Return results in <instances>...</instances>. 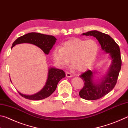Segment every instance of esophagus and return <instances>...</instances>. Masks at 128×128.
Segmentation results:
<instances>
[{
  "mask_svg": "<svg viewBox=\"0 0 128 128\" xmlns=\"http://www.w3.org/2000/svg\"><path fill=\"white\" fill-rule=\"evenodd\" d=\"M66 77H71L73 76V75L72 74H70V73H69L68 72H66Z\"/></svg>",
  "mask_w": 128,
  "mask_h": 128,
  "instance_id": "1",
  "label": "esophagus"
}]
</instances>
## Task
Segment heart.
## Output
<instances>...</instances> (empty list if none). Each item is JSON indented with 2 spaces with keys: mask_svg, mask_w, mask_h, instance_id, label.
<instances>
[{
  "mask_svg": "<svg viewBox=\"0 0 128 128\" xmlns=\"http://www.w3.org/2000/svg\"><path fill=\"white\" fill-rule=\"evenodd\" d=\"M99 51V46L94 40L73 38L65 42L60 48L52 52V58L59 68L69 64L78 72H84L92 66Z\"/></svg>",
  "mask_w": 128,
  "mask_h": 128,
  "instance_id": "heart-1",
  "label": "heart"
}]
</instances>
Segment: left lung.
<instances>
[{
  "instance_id": "obj_1",
  "label": "left lung",
  "mask_w": 128,
  "mask_h": 128,
  "mask_svg": "<svg viewBox=\"0 0 128 128\" xmlns=\"http://www.w3.org/2000/svg\"><path fill=\"white\" fill-rule=\"evenodd\" d=\"M82 35L92 36L96 38L102 50L109 54L111 59V64L107 72L99 80H95L96 73L95 70H88L80 76L84 82V87L79 92L80 97L86 100H96L107 95L116 85L121 67L120 48L109 35L97 30L88 32Z\"/></svg>"
}]
</instances>
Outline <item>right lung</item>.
<instances>
[{
  "instance_id": "obj_1",
  "label": "right lung",
  "mask_w": 128,
  "mask_h": 128,
  "mask_svg": "<svg viewBox=\"0 0 128 128\" xmlns=\"http://www.w3.org/2000/svg\"><path fill=\"white\" fill-rule=\"evenodd\" d=\"M56 38L53 36L46 35L38 33H29L20 36L13 43L12 48L15 45L21 43H30L38 47L43 52L48 55L55 44ZM66 77V73L62 70L53 67L48 69V76L46 84L42 89L36 94L33 95H26L18 92L21 96L30 100H42L50 96L55 92L58 82L60 80ZM11 81V80H10ZM12 82V81H11Z\"/></svg>"
}]
</instances>
